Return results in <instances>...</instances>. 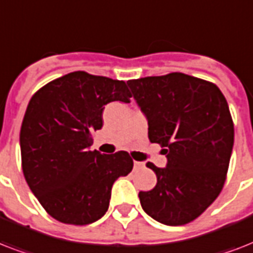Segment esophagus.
Returning <instances> with one entry per match:
<instances>
[{
    "label": "esophagus",
    "instance_id": "34e87169",
    "mask_svg": "<svg viewBox=\"0 0 253 253\" xmlns=\"http://www.w3.org/2000/svg\"><path fill=\"white\" fill-rule=\"evenodd\" d=\"M143 167H144V163H142V162H134V168L135 169H140V168H143Z\"/></svg>",
    "mask_w": 253,
    "mask_h": 253
}]
</instances>
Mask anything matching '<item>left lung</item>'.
I'll return each instance as SVG.
<instances>
[{"mask_svg": "<svg viewBox=\"0 0 253 253\" xmlns=\"http://www.w3.org/2000/svg\"><path fill=\"white\" fill-rule=\"evenodd\" d=\"M148 121L151 143L163 147L168 163L158 168L152 190L139 193L143 210L167 226H182L219 196L234 146L227 101L210 81L185 73L128 80Z\"/></svg>", "mask_w": 253, "mask_h": 253, "instance_id": "obj_1", "label": "left lung"}]
</instances>
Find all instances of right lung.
<instances>
[{
	"label": "right lung",
	"instance_id": "right-lung-1",
	"mask_svg": "<svg viewBox=\"0 0 253 253\" xmlns=\"http://www.w3.org/2000/svg\"><path fill=\"white\" fill-rule=\"evenodd\" d=\"M125 81L68 73L31 97L21 127L23 174L45 211L61 223L85 226L107 211L115 180L134 162L126 151H90L105 105L130 102Z\"/></svg>",
	"mask_w": 253,
	"mask_h": 253
}]
</instances>
